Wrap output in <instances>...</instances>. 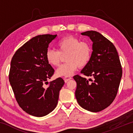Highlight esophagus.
Listing matches in <instances>:
<instances>
[{
    "label": "esophagus",
    "mask_w": 133,
    "mask_h": 133,
    "mask_svg": "<svg viewBox=\"0 0 133 133\" xmlns=\"http://www.w3.org/2000/svg\"><path fill=\"white\" fill-rule=\"evenodd\" d=\"M64 80V82H67L68 81H69L70 79H71V77H70V76H65V77H63Z\"/></svg>",
    "instance_id": "1"
}]
</instances>
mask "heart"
<instances>
[{
  "mask_svg": "<svg viewBox=\"0 0 133 133\" xmlns=\"http://www.w3.org/2000/svg\"><path fill=\"white\" fill-rule=\"evenodd\" d=\"M58 51L48 49L46 58L51 66H58L61 63L62 56H66V63L60 66L56 70L58 76H70L77 69L85 67L91 57L92 49L90 43L80 40L78 37L67 36L57 42Z\"/></svg>",
  "mask_w": 133,
  "mask_h": 133,
  "instance_id": "b5f03b06",
  "label": "heart"
}]
</instances>
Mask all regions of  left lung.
<instances>
[{
    "label": "left lung",
    "instance_id": "1",
    "mask_svg": "<svg viewBox=\"0 0 133 133\" xmlns=\"http://www.w3.org/2000/svg\"><path fill=\"white\" fill-rule=\"evenodd\" d=\"M93 42V51L90 62L81 73L91 76L93 80L76 75V98L81 107L91 112H99L109 107L118 92L122 67L114 44L96 31L81 33ZM91 82H90L89 81Z\"/></svg>",
    "mask_w": 133,
    "mask_h": 133
}]
</instances>
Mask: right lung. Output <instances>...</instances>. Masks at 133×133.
<instances>
[{
    "label": "right lung",
    "instance_id": "1",
    "mask_svg": "<svg viewBox=\"0 0 133 133\" xmlns=\"http://www.w3.org/2000/svg\"><path fill=\"white\" fill-rule=\"evenodd\" d=\"M56 37L48 34L33 37L17 49L11 60L9 79L15 98L31 116L43 117L52 111L64 84L61 77L47 82L55 70L47 62L46 53Z\"/></svg>",
    "mask_w": 133,
    "mask_h": 133
}]
</instances>
